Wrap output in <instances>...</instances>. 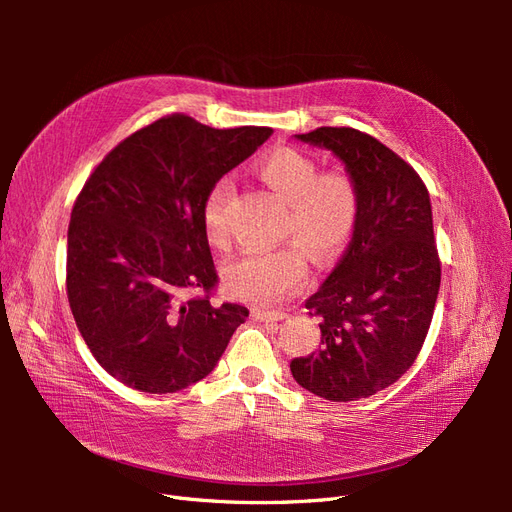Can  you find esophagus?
<instances>
[{
  "label": "esophagus",
  "mask_w": 512,
  "mask_h": 512,
  "mask_svg": "<svg viewBox=\"0 0 512 512\" xmlns=\"http://www.w3.org/2000/svg\"><path fill=\"white\" fill-rule=\"evenodd\" d=\"M252 316L256 320H284V318H288V314L282 312V309H262V307H254Z\"/></svg>",
  "instance_id": "34e87169"
}]
</instances>
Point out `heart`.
Instances as JSON below:
<instances>
[{
  "label": "heart",
  "mask_w": 512,
  "mask_h": 512,
  "mask_svg": "<svg viewBox=\"0 0 512 512\" xmlns=\"http://www.w3.org/2000/svg\"><path fill=\"white\" fill-rule=\"evenodd\" d=\"M256 175L282 200L288 213L284 237H294L267 252H247L224 267L226 290L247 303H275L297 290L307 277V253L320 265L335 260L348 245L359 194L344 170L318 173V164L292 147H275L256 162ZM228 183L220 181L203 203L205 237L213 245L228 241Z\"/></svg>",
  "instance_id": "obj_1"
}]
</instances>
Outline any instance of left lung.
<instances>
[{"instance_id": "1", "label": "left lung", "mask_w": 512, "mask_h": 512, "mask_svg": "<svg viewBox=\"0 0 512 512\" xmlns=\"http://www.w3.org/2000/svg\"><path fill=\"white\" fill-rule=\"evenodd\" d=\"M342 160L359 215L342 260L305 301L322 346L290 363L303 389L356 401L397 382L416 361L440 290L429 192L416 170L354 128L294 134Z\"/></svg>"}]
</instances>
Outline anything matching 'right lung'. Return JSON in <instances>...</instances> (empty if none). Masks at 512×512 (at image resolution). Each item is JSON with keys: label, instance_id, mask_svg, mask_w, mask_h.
<instances>
[{"label": "right lung", "instance_id": "add662e5", "mask_svg": "<svg viewBox=\"0 0 512 512\" xmlns=\"http://www.w3.org/2000/svg\"><path fill=\"white\" fill-rule=\"evenodd\" d=\"M271 134L162 117L85 181L68 228V301L91 354L130 389L166 395L203 380L250 316L209 299L218 273L203 203ZM194 289L204 294L188 298Z\"/></svg>", "mask_w": 512, "mask_h": 512}]
</instances>
